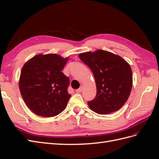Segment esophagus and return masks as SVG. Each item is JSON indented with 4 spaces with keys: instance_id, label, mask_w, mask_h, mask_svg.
Listing matches in <instances>:
<instances>
[{
    "instance_id": "1",
    "label": "esophagus",
    "mask_w": 159,
    "mask_h": 159,
    "mask_svg": "<svg viewBox=\"0 0 159 159\" xmlns=\"http://www.w3.org/2000/svg\"><path fill=\"white\" fill-rule=\"evenodd\" d=\"M83 90H84V88L82 87V86H81V87H80L79 89H76L75 91H76L77 93H80V92H81V91H82Z\"/></svg>"
}]
</instances>
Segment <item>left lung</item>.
I'll list each match as a JSON object with an SVG mask.
<instances>
[{
	"label": "left lung",
	"mask_w": 159,
	"mask_h": 159,
	"mask_svg": "<svg viewBox=\"0 0 159 159\" xmlns=\"http://www.w3.org/2000/svg\"><path fill=\"white\" fill-rule=\"evenodd\" d=\"M92 71L97 88L95 98L88 102L89 108L101 115L117 111L127 101L133 85L132 70L121 57L98 50L79 54Z\"/></svg>",
	"instance_id": "obj_1"
}]
</instances>
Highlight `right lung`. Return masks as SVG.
<instances>
[{"mask_svg": "<svg viewBox=\"0 0 159 159\" xmlns=\"http://www.w3.org/2000/svg\"><path fill=\"white\" fill-rule=\"evenodd\" d=\"M68 57L55 54H38L23 66L19 89L25 103L42 117H54L66 109L71 97L70 80L61 70Z\"/></svg>", "mask_w": 159, "mask_h": 159, "instance_id": "right-lung-1", "label": "right lung"}]
</instances>
